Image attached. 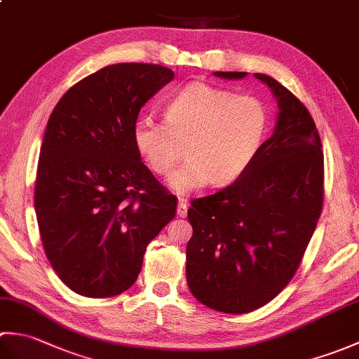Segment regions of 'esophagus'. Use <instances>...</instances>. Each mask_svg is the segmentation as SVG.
Listing matches in <instances>:
<instances>
[{
  "label": "esophagus",
  "mask_w": 359,
  "mask_h": 359,
  "mask_svg": "<svg viewBox=\"0 0 359 359\" xmlns=\"http://www.w3.org/2000/svg\"><path fill=\"white\" fill-rule=\"evenodd\" d=\"M187 210H188L187 199H184V197H179V202H177V216H179V217H185V216H187Z\"/></svg>",
  "instance_id": "34e87169"
}]
</instances>
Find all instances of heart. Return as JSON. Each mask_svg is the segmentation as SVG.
<instances>
[{
    "instance_id": "1",
    "label": "heart",
    "mask_w": 359,
    "mask_h": 359,
    "mask_svg": "<svg viewBox=\"0 0 359 359\" xmlns=\"http://www.w3.org/2000/svg\"><path fill=\"white\" fill-rule=\"evenodd\" d=\"M266 131V111L255 97L205 83L182 89L166 104L165 121L143 117L135 123L137 148L157 174L187 162L168 184L177 193L225 187L238 180L253 162Z\"/></svg>"
}]
</instances>
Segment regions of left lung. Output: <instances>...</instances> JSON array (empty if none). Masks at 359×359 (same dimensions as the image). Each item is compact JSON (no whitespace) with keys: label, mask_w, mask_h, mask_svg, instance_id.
I'll return each instance as SVG.
<instances>
[{"label":"left lung","mask_w":359,"mask_h":359,"mask_svg":"<svg viewBox=\"0 0 359 359\" xmlns=\"http://www.w3.org/2000/svg\"><path fill=\"white\" fill-rule=\"evenodd\" d=\"M212 75L241 80L248 74ZM255 77L278 103L271 137L238 180L188 208V287L203 306L233 315L265 306L292 280L324 194L321 139L310 112L279 81Z\"/></svg>","instance_id":"1"}]
</instances>
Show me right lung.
<instances>
[{
	"label": "right lung",
	"instance_id": "obj_1",
	"mask_svg": "<svg viewBox=\"0 0 359 359\" xmlns=\"http://www.w3.org/2000/svg\"><path fill=\"white\" fill-rule=\"evenodd\" d=\"M172 79L158 65L106 66L74 85L50 114L35 212L46 256L75 293H123L148 243L175 216V196L142 162L134 139L140 109Z\"/></svg>",
	"mask_w": 359,
	"mask_h": 359
}]
</instances>
